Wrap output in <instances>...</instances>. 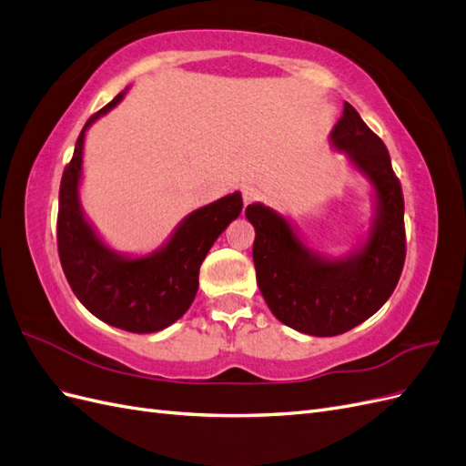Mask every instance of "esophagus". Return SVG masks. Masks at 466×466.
Returning <instances> with one entry per match:
<instances>
[{
	"label": "esophagus",
	"instance_id": "34e87169",
	"mask_svg": "<svg viewBox=\"0 0 466 466\" xmlns=\"http://www.w3.org/2000/svg\"><path fill=\"white\" fill-rule=\"evenodd\" d=\"M259 197H261V191L256 189V187H251V185H248V187L242 189V198H244V205L246 207L251 205V203H256Z\"/></svg>",
	"mask_w": 466,
	"mask_h": 466
}]
</instances>
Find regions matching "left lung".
Returning <instances> with one entry per match:
<instances>
[{
  "label": "left lung",
  "instance_id": "left-lung-1",
  "mask_svg": "<svg viewBox=\"0 0 466 466\" xmlns=\"http://www.w3.org/2000/svg\"><path fill=\"white\" fill-rule=\"evenodd\" d=\"M329 144L370 187L367 234L339 258L320 254L302 240L299 226L263 203L246 218L256 228L254 263L261 295L279 322L300 334L329 338L373 316L398 285L404 258V197L387 146L343 103Z\"/></svg>",
  "mask_w": 466,
  "mask_h": 466
}]
</instances>
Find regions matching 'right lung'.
I'll list each match as a JSON object with an SVG mask.
<instances>
[{
	"mask_svg": "<svg viewBox=\"0 0 466 466\" xmlns=\"http://www.w3.org/2000/svg\"><path fill=\"white\" fill-rule=\"evenodd\" d=\"M127 91L93 115L79 132L60 183L58 254L74 295L93 316L132 334H152L189 310L203 259L226 226L240 217L244 203L240 191H234L189 212L167 240L148 254H123L105 242L79 198L84 142L89 127L116 107Z\"/></svg>",
	"mask_w": 466,
	"mask_h": 466,
	"instance_id": "add662e5",
	"label": "right lung"
}]
</instances>
